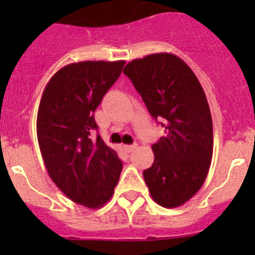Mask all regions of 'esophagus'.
<instances>
[{
    "mask_svg": "<svg viewBox=\"0 0 255 255\" xmlns=\"http://www.w3.org/2000/svg\"><path fill=\"white\" fill-rule=\"evenodd\" d=\"M137 146H138V144L134 143V144H132V145H125V149L128 151V153H132V151H134L135 149H137Z\"/></svg>",
    "mask_w": 255,
    "mask_h": 255,
    "instance_id": "1",
    "label": "esophagus"
}]
</instances>
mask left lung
Segmentation results:
<instances>
[{
  "instance_id": "left-lung-1",
  "label": "left lung",
  "mask_w": 255,
  "mask_h": 255,
  "mask_svg": "<svg viewBox=\"0 0 255 255\" xmlns=\"http://www.w3.org/2000/svg\"><path fill=\"white\" fill-rule=\"evenodd\" d=\"M123 73L165 128L151 145L154 163L143 171L146 186L160 206H181L201 189L212 158V118L204 89L187 64L170 53L134 59Z\"/></svg>"
}]
</instances>
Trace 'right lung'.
Here are the masks:
<instances>
[{"mask_svg": "<svg viewBox=\"0 0 255 255\" xmlns=\"http://www.w3.org/2000/svg\"><path fill=\"white\" fill-rule=\"evenodd\" d=\"M125 64H69L49 80L40 100L37 137L49 176L71 201L85 207L104 206L122 171L117 153L92 134L97 130L94 112Z\"/></svg>", "mask_w": 255, "mask_h": 255, "instance_id": "right-lung-1", "label": "right lung"}]
</instances>
